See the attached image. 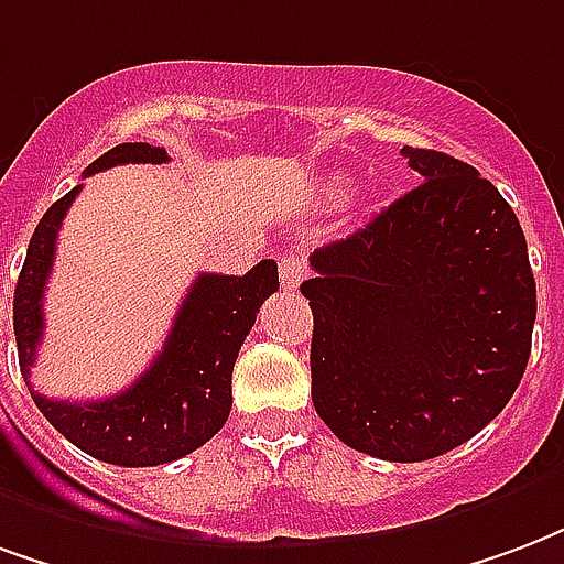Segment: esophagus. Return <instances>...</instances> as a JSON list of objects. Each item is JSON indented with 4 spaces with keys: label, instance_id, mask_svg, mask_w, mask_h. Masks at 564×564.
<instances>
[{
    "label": "esophagus",
    "instance_id": "34e87169",
    "mask_svg": "<svg viewBox=\"0 0 564 564\" xmlns=\"http://www.w3.org/2000/svg\"><path fill=\"white\" fill-rule=\"evenodd\" d=\"M278 271H281V286L283 290H299V283L307 278V265L295 257H281L278 260Z\"/></svg>",
    "mask_w": 564,
    "mask_h": 564
}]
</instances>
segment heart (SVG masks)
<instances>
[{
  "label": "heart",
  "instance_id": "b5f03b06",
  "mask_svg": "<svg viewBox=\"0 0 564 564\" xmlns=\"http://www.w3.org/2000/svg\"><path fill=\"white\" fill-rule=\"evenodd\" d=\"M325 191H328V197H340V194L346 191V185L344 182H332V185L325 187Z\"/></svg>",
  "mask_w": 564,
  "mask_h": 564
}]
</instances>
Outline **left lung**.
<instances>
[{
    "label": "left lung",
    "mask_w": 564,
    "mask_h": 564,
    "mask_svg": "<svg viewBox=\"0 0 564 564\" xmlns=\"http://www.w3.org/2000/svg\"><path fill=\"white\" fill-rule=\"evenodd\" d=\"M424 182L316 248L311 394L337 440L419 463L505 410L523 379L535 278L514 208L452 154L403 145Z\"/></svg>",
    "instance_id": "8db88e82"
}]
</instances>
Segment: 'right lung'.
Listing matches in <instances>:
<instances>
[{"mask_svg":"<svg viewBox=\"0 0 564 564\" xmlns=\"http://www.w3.org/2000/svg\"><path fill=\"white\" fill-rule=\"evenodd\" d=\"M166 149L122 143L91 161L86 176L119 164H166ZM77 185L47 208L29 241L26 262L14 290V337L29 394L44 419L80 452L112 466H158L206 445L232 410V365L262 302L278 293V262H257L248 274H199L178 307L173 328L152 365L133 386L104 400H50L32 391L29 367L44 337L47 286L56 236Z\"/></svg>","mask_w":564,"mask_h":564,"instance_id":"obj_1","label":"right lung"}]
</instances>
